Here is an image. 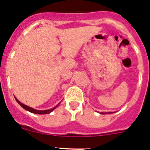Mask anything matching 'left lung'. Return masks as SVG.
Instances as JSON below:
<instances>
[{
  "label": "left lung",
  "instance_id": "8db88e82",
  "mask_svg": "<svg viewBox=\"0 0 150 150\" xmlns=\"http://www.w3.org/2000/svg\"><path fill=\"white\" fill-rule=\"evenodd\" d=\"M101 113H102V114H104V112H102ZM109 113H111V112H109Z\"/></svg>",
  "mask_w": 150,
  "mask_h": 150
}]
</instances>
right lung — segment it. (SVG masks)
Here are the masks:
<instances>
[{
    "label": "right lung",
    "mask_w": 150,
    "mask_h": 150,
    "mask_svg": "<svg viewBox=\"0 0 150 150\" xmlns=\"http://www.w3.org/2000/svg\"><path fill=\"white\" fill-rule=\"evenodd\" d=\"M16 101L18 102V104H20V105L23 107L24 109H25L26 110L29 111V112H33V113H37V114H47V113H50V112H51L53 110H55V108L57 107V106H56V107H55L54 108H52V109H50V110H38L33 109V108H31V107H28V106L25 105V104H22V103H21L19 100H17L16 98Z\"/></svg>",
    "instance_id": "obj_1"
}]
</instances>
